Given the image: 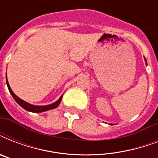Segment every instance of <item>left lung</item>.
Here are the masks:
<instances>
[{
    "instance_id": "1",
    "label": "left lung",
    "mask_w": 158,
    "mask_h": 158,
    "mask_svg": "<svg viewBox=\"0 0 158 158\" xmlns=\"http://www.w3.org/2000/svg\"><path fill=\"white\" fill-rule=\"evenodd\" d=\"M145 61H146V60H145ZM146 62H147V61H146Z\"/></svg>"
}]
</instances>
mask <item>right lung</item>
<instances>
[{"instance_id":"1","label":"right lung","mask_w":158,"mask_h":158,"mask_svg":"<svg viewBox=\"0 0 158 158\" xmlns=\"http://www.w3.org/2000/svg\"><path fill=\"white\" fill-rule=\"evenodd\" d=\"M6 84H7V87H8V89L10 94L12 95V97L14 98V99L15 100L16 102L19 104V105L22 106L23 109H25L26 110H28V111H31V112H35V113H39V112H43V111H46V110H52V109H54V108H56L58 106L60 105V102H61L62 96H60L58 100H57L56 102L52 104H50V105H47V106H35V105H32V104L28 103L27 102L23 101L21 98H19V97H17L15 94H14V92L11 90L10 87V84L8 83V80L6 79Z\"/></svg>"}]
</instances>
